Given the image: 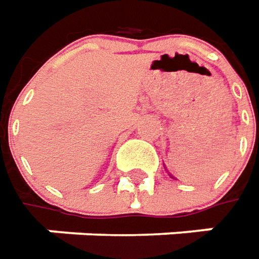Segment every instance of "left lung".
Wrapping results in <instances>:
<instances>
[{
	"mask_svg": "<svg viewBox=\"0 0 259 259\" xmlns=\"http://www.w3.org/2000/svg\"><path fill=\"white\" fill-rule=\"evenodd\" d=\"M217 155H218V152H217V150H215V152H209V156L206 157V159H210V157L217 156ZM203 159H205V157H203Z\"/></svg>",
	"mask_w": 259,
	"mask_h": 259,
	"instance_id": "left-lung-1",
	"label": "left lung"
}]
</instances>
